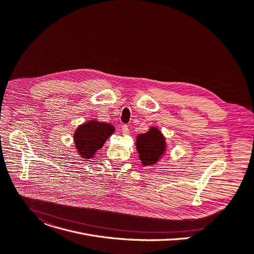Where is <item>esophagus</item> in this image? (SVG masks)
Here are the masks:
<instances>
[{"label":"esophagus","mask_w":254,"mask_h":254,"mask_svg":"<svg viewBox=\"0 0 254 254\" xmlns=\"http://www.w3.org/2000/svg\"><path fill=\"white\" fill-rule=\"evenodd\" d=\"M122 129H123V133L124 134H128L129 133V128H128V127L127 125H124L122 127Z\"/></svg>","instance_id":"34e87169"}]
</instances>
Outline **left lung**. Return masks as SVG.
<instances>
[{"label": "left lung", "instance_id": "left-lung-1", "mask_svg": "<svg viewBox=\"0 0 254 254\" xmlns=\"http://www.w3.org/2000/svg\"><path fill=\"white\" fill-rule=\"evenodd\" d=\"M135 146L144 166L155 165L166 151L164 135L154 127H151L147 132L136 136Z\"/></svg>", "mask_w": 254, "mask_h": 254}]
</instances>
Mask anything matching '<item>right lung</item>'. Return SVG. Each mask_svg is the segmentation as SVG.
Segmentation results:
<instances>
[{
    "label": "right lung",
    "instance_id": "add662e5",
    "mask_svg": "<svg viewBox=\"0 0 254 254\" xmlns=\"http://www.w3.org/2000/svg\"><path fill=\"white\" fill-rule=\"evenodd\" d=\"M114 132V127L107 123L88 121L79 126L74 133V142L83 159L93 158L105 141Z\"/></svg>",
    "mask_w": 254,
    "mask_h": 254
}]
</instances>
